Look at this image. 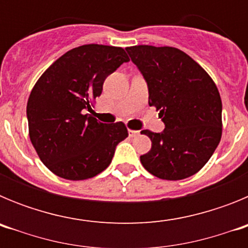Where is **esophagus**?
<instances>
[{
    "label": "esophagus",
    "mask_w": 248,
    "mask_h": 248,
    "mask_svg": "<svg viewBox=\"0 0 248 248\" xmlns=\"http://www.w3.org/2000/svg\"><path fill=\"white\" fill-rule=\"evenodd\" d=\"M128 133H129V137H130V138H134V137H137V135H139V131L131 130V129H129Z\"/></svg>",
    "instance_id": "34e87169"
}]
</instances>
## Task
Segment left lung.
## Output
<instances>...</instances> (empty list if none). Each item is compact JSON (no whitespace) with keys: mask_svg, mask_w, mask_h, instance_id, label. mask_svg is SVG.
Wrapping results in <instances>:
<instances>
[{"mask_svg":"<svg viewBox=\"0 0 248 248\" xmlns=\"http://www.w3.org/2000/svg\"><path fill=\"white\" fill-rule=\"evenodd\" d=\"M148 84L149 105L165 124L161 133L143 130L151 140L140 161L164 180H183L203 168L222 134L220 93L205 69L174 47H126Z\"/></svg>","mask_w":248,"mask_h":248,"instance_id":"8db88e82","label":"left lung"}]
</instances>
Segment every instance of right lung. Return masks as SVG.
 Returning <instances> with one entry per match:
<instances>
[{
  "mask_svg": "<svg viewBox=\"0 0 248 248\" xmlns=\"http://www.w3.org/2000/svg\"><path fill=\"white\" fill-rule=\"evenodd\" d=\"M125 62L123 48L84 45L57 59L34 84L27 102L30 138L41 161L57 176H95L128 137L122 122L104 124L87 113L105 78Z\"/></svg>",
  "mask_w": 248,
  "mask_h": 248,
  "instance_id": "add662e5",
  "label": "right lung"
}]
</instances>
